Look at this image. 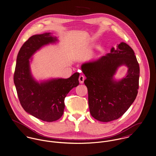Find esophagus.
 Masks as SVG:
<instances>
[{
    "instance_id": "1",
    "label": "esophagus",
    "mask_w": 156,
    "mask_h": 156,
    "mask_svg": "<svg viewBox=\"0 0 156 156\" xmlns=\"http://www.w3.org/2000/svg\"><path fill=\"white\" fill-rule=\"evenodd\" d=\"M84 79H85V77H84V75H80L79 76V82H80V83L83 84L84 83Z\"/></svg>"
}]
</instances>
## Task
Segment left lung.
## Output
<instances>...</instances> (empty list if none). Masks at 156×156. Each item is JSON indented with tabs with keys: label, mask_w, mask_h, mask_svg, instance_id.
I'll return each mask as SVG.
<instances>
[{
	"label": "left lung",
	"mask_w": 156,
	"mask_h": 156,
	"mask_svg": "<svg viewBox=\"0 0 156 156\" xmlns=\"http://www.w3.org/2000/svg\"><path fill=\"white\" fill-rule=\"evenodd\" d=\"M124 64L127 75L119 82L113 76L117 68ZM86 76L88 105L91 116L98 121L108 122L119 119L135 100L138 94L139 65L133 49L121 42L111 52L99 60L83 64Z\"/></svg>",
	"instance_id": "obj_1"
}]
</instances>
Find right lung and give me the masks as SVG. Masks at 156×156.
Masks as SVG:
<instances>
[{"instance_id": "1", "label": "right lung", "mask_w": 156, "mask_h": 156, "mask_svg": "<svg viewBox=\"0 0 156 156\" xmlns=\"http://www.w3.org/2000/svg\"><path fill=\"white\" fill-rule=\"evenodd\" d=\"M50 34L34 35L23 44L17 55L14 82L23 109L38 119L52 122L63 115L65 98L70 90L79 85L80 73L76 72L68 79L52 80L40 84L33 79L29 59L42 46L57 40Z\"/></svg>"}]
</instances>
